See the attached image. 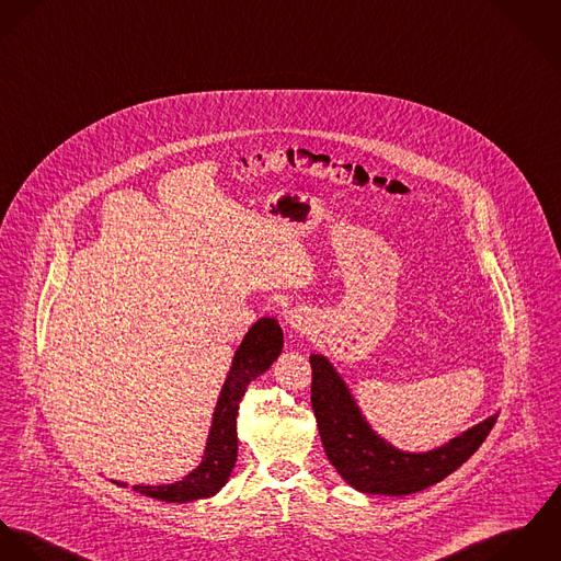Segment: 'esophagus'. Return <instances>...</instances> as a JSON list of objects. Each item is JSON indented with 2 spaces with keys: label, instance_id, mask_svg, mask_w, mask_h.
I'll use <instances>...</instances> for the list:
<instances>
[{
  "label": "esophagus",
  "instance_id": "esophagus-1",
  "mask_svg": "<svg viewBox=\"0 0 561 561\" xmlns=\"http://www.w3.org/2000/svg\"><path fill=\"white\" fill-rule=\"evenodd\" d=\"M286 324H288L293 331H297V333H311V329L316 327L310 311L306 310L288 311V316H286Z\"/></svg>",
  "mask_w": 561,
  "mask_h": 561
}]
</instances>
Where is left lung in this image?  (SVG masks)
<instances>
[{"label": "left lung", "mask_w": 561, "mask_h": 561, "mask_svg": "<svg viewBox=\"0 0 561 561\" xmlns=\"http://www.w3.org/2000/svg\"><path fill=\"white\" fill-rule=\"evenodd\" d=\"M311 409L329 462L348 486L368 495L420 493L467 462L497 422V413L428 451H404L378 435L342 374L310 355Z\"/></svg>", "instance_id": "obj_1"}]
</instances>
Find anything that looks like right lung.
Here are the masks:
<instances>
[{"instance_id": "right-lung-1", "label": "right lung", "mask_w": 561, "mask_h": 561, "mask_svg": "<svg viewBox=\"0 0 561 561\" xmlns=\"http://www.w3.org/2000/svg\"><path fill=\"white\" fill-rule=\"evenodd\" d=\"M282 348L284 333L275 318H260L257 322H253L243 342L234 351L232 366L219 391L199 465L179 482L135 484L133 491L165 503H188L217 495L228 484L239 454V402L245 396L251 380H255L260 374L266 373L273 366V362L282 355ZM116 484L125 489L128 486L126 482Z\"/></svg>"}]
</instances>
